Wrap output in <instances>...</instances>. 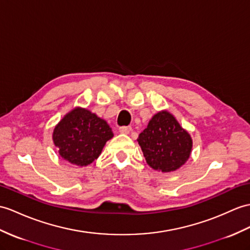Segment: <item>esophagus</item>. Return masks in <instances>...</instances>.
I'll return each mask as SVG.
<instances>
[{
  "label": "esophagus",
  "mask_w": 250,
  "mask_h": 250,
  "mask_svg": "<svg viewBox=\"0 0 250 250\" xmlns=\"http://www.w3.org/2000/svg\"><path fill=\"white\" fill-rule=\"evenodd\" d=\"M131 130H132L131 126H120L119 127V132L123 133V134H129Z\"/></svg>",
  "instance_id": "obj_1"
}]
</instances>
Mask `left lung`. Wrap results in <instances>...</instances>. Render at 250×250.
Instances as JSON below:
<instances>
[{
  "label": "left lung",
  "instance_id": "8db88e82",
  "mask_svg": "<svg viewBox=\"0 0 250 250\" xmlns=\"http://www.w3.org/2000/svg\"><path fill=\"white\" fill-rule=\"evenodd\" d=\"M137 142L147 164L162 172L175 171L184 165L193 147L190 135L167 111L153 116Z\"/></svg>",
  "mask_w": 250,
  "mask_h": 250
}]
</instances>
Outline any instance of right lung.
Wrapping results in <instances>:
<instances>
[{
	"instance_id": "add662e5",
	"label": "right lung",
	"mask_w": 250,
	"mask_h": 250,
	"mask_svg": "<svg viewBox=\"0 0 250 250\" xmlns=\"http://www.w3.org/2000/svg\"><path fill=\"white\" fill-rule=\"evenodd\" d=\"M113 136L105 120L82 107H75L63 116L53 131L60 155L78 166H87L98 159Z\"/></svg>"
}]
</instances>
